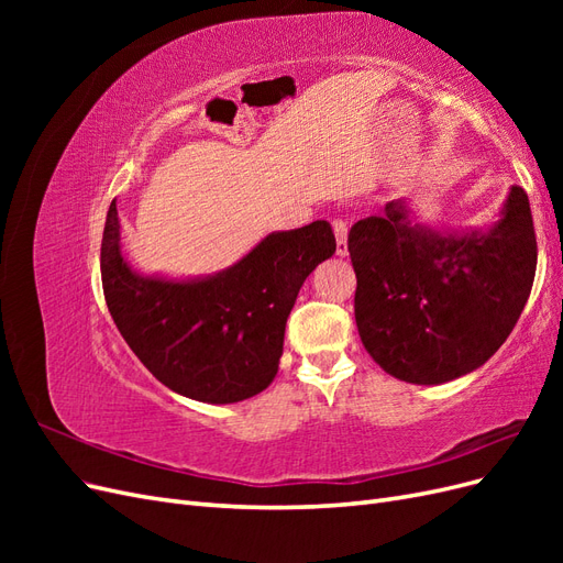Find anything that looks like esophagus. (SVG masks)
<instances>
[{"mask_svg":"<svg viewBox=\"0 0 563 563\" xmlns=\"http://www.w3.org/2000/svg\"><path fill=\"white\" fill-rule=\"evenodd\" d=\"M333 234H335V253L338 255H347V223L343 218H333Z\"/></svg>","mask_w":563,"mask_h":563,"instance_id":"obj_1","label":"esophagus"}]
</instances>
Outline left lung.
<instances>
[{"mask_svg": "<svg viewBox=\"0 0 563 563\" xmlns=\"http://www.w3.org/2000/svg\"><path fill=\"white\" fill-rule=\"evenodd\" d=\"M347 251L366 352L389 376L416 385L486 364L512 333L538 263L531 203L519 185L488 232H437L397 199L352 225Z\"/></svg>", "mask_w": 563, "mask_h": 563, "instance_id": "obj_1", "label": "left lung"}]
</instances>
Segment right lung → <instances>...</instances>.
I'll list each match as a JSON object with an SVG mask.
<instances>
[{
    "label": "right lung",
    "instance_id": "add662e5",
    "mask_svg": "<svg viewBox=\"0 0 563 563\" xmlns=\"http://www.w3.org/2000/svg\"><path fill=\"white\" fill-rule=\"evenodd\" d=\"M333 253L331 225L314 220L267 234L240 263L207 279L141 277L122 255L112 201L100 277L119 333L152 376L183 397L234 404L275 380L300 286Z\"/></svg>",
    "mask_w": 563,
    "mask_h": 563
}]
</instances>
